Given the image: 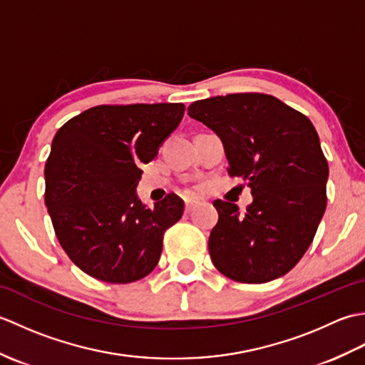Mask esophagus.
<instances>
[{"mask_svg": "<svg viewBox=\"0 0 365 365\" xmlns=\"http://www.w3.org/2000/svg\"><path fill=\"white\" fill-rule=\"evenodd\" d=\"M196 207H197V202H196V200H185V212H187V213H190V212L195 210Z\"/></svg>", "mask_w": 365, "mask_h": 365, "instance_id": "esophagus-1", "label": "esophagus"}]
</instances>
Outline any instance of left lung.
<instances>
[{"label": "left lung", "mask_w": 365, "mask_h": 365, "mask_svg": "<svg viewBox=\"0 0 365 365\" xmlns=\"http://www.w3.org/2000/svg\"><path fill=\"white\" fill-rule=\"evenodd\" d=\"M188 115L220 136L229 174L246 180L252 195L246 213L232 202H213V265L246 284L289 273L311 246L327 208L329 169L312 122L265 94L197 100Z\"/></svg>", "instance_id": "left-lung-1"}]
</instances>
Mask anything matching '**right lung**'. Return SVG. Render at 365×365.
Wrapping results in <instances>:
<instances>
[{"mask_svg":"<svg viewBox=\"0 0 365 365\" xmlns=\"http://www.w3.org/2000/svg\"><path fill=\"white\" fill-rule=\"evenodd\" d=\"M183 103L100 105L58 130L45 163V204L61 246L84 273L110 284L143 279L157 267L163 232L182 218L168 195L138 197L147 165L178 127Z\"/></svg>","mask_w":365,"mask_h":365,"instance_id":"obj_1","label":"right lung"}]
</instances>
